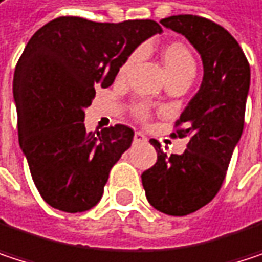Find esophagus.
<instances>
[{
    "mask_svg": "<svg viewBox=\"0 0 262 262\" xmlns=\"http://www.w3.org/2000/svg\"><path fill=\"white\" fill-rule=\"evenodd\" d=\"M134 142H136V143H145V142H146L145 134H142V133H136V134H134Z\"/></svg>",
    "mask_w": 262,
    "mask_h": 262,
    "instance_id": "1",
    "label": "esophagus"
}]
</instances>
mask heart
Returning a JSON list of instances; mask_svg holds the SVG:
<instances>
[{"label":"heart","mask_w":262,"mask_h":262,"mask_svg":"<svg viewBox=\"0 0 262 262\" xmlns=\"http://www.w3.org/2000/svg\"><path fill=\"white\" fill-rule=\"evenodd\" d=\"M140 56H142L140 49L133 52L126 58L123 66L120 67V76H125L131 70V67L140 59ZM162 58H163V62H165V67H166V71L169 74V79L179 77V76H192L194 77V74H195V61H194V56H192L191 50L185 44H182V42L168 44L162 52ZM134 111H136V116L140 120H146L151 116V106L146 102L137 103L134 106Z\"/></svg>","instance_id":"1"}]
</instances>
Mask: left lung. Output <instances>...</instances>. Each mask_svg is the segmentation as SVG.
<instances>
[{
    "label": "left lung",
    "mask_w": 262,
    "mask_h": 262,
    "mask_svg": "<svg viewBox=\"0 0 262 262\" xmlns=\"http://www.w3.org/2000/svg\"><path fill=\"white\" fill-rule=\"evenodd\" d=\"M160 23L195 47L204 70L198 93L171 134L189 137L185 152L168 157L151 139L157 162L142 174L149 204L166 215L183 216L212 201L224 182L244 128L250 66L236 39L210 19L177 15Z\"/></svg>",
    "instance_id": "1"
}]
</instances>
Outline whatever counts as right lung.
<instances>
[{"label":"right lung","instance_id":"right-lung-1","mask_svg":"<svg viewBox=\"0 0 262 262\" xmlns=\"http://www.w3.org/2000/svg\"><path fill=\"white\" fill-rule=\"evenodd\" d=\"M162 33L152 19L94 23L61 16L27 42L13 76L19 146L41 196L64 212L99 203L111 168L134 131L114 125L88 133L85 108L96 88L110 86L126 58Z\"/></svg>","mask_w":262,"mask_h":262}]
</instances>
